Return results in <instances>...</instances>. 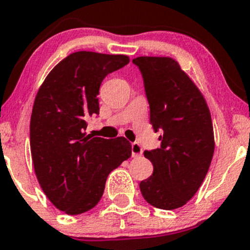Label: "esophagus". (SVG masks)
I'll return each mask as SVG.
<instances>
[{
  "mask_svg": "<svg viewBox=\"0 0 250 250\" xmlns=\"http://www.w3.org/2000/svg\"><path fill=\"white\" fill-rule=\"evenodd\" d=\"M131 150H132L133 158H138V156H141L143 154L142 146H141V144L137 142H133L131 144Z\"/></svg>",
  "mask_w": 250,
  "mask_h": 250,
  "instance_id": "1",
  "label": "esophagus"
}]
</instances>
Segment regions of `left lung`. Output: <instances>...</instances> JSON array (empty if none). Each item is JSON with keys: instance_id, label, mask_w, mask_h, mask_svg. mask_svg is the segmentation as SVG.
Wrapping results in <instances>:
<instances>
[{"instance_id": "1", "label": "left lung", "mask_w": 250, "mask_h": 250, "mask_svg": "<svg viewBox=\"0 0 250 250\" xmlns=\"http://www.w3.org/2000/svg\"><path fill=\"white\" fill-rule=\"evenodd\" d=\"M132 62L143 77L150 124L161 146L144 151L153 174L140 183L144 200L160 209L189 201L210 166L214 153L212 118L202 94L171 58L140 56Z\"/></svg>"}]
</instances>
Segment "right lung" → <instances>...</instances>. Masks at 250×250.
Returning <instances> with one entry per match:
<instances>
[{
	"label": "right lung",
	"instance_id": "1",
	"mask_svg": "<svg viewBox=\"0 0 250 250\" xmlns=\"http://www.w3.org/2000/svg\"><path fill=\"white\" fill-rule=\"evenodd\" d=\"M128 61L126 55L77 51L51 69L35 99L30 146L36 176L50 202L69 215L94 208L108 174L131 156L126 138L85 133L87 119L100 113L102 81Z\"/></svg>",
	"mask_w": 250,
	"mask_h": 250
}]
</instances>
